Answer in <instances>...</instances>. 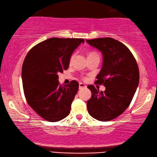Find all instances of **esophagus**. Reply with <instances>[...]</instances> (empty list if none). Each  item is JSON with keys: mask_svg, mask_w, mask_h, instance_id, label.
Masks as SVG:
<instances>
[{"mask_svg": "<svg viewBox=\"0 0 157 157\" xmlns=\"http://www.w3.org/2000/svg\"><path fill=\"white\" fill-rule=\"evenodd\" d=\"M83 88H86V86L83 83H79V89H83Z\"/></svg>", "mask_w": 157, "mask_h": 157, "instance_id": "1", "label": "esophagus"}]
</instances>
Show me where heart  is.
Listing matches in <instances>:
<instances>
[{
    "instance_id": "heart-1",
    "label": "heart",
    "mask_w": 157,
    "mask_h": 157,
    "mask_svg": "<svg viewBox=\"0 0 157 157\" xmlns=\"http://www.w3.org/2000/svg\"><path fill=\"white\" fill-rule=\"evenodd\" d=\"M93 56H98V55H97V53H96L95 52H90V53H89V55H88V57ZM74 55H72L71 57V59H70V61H71H71H73V59H74Z\"/></svg>"
}]
</instances>
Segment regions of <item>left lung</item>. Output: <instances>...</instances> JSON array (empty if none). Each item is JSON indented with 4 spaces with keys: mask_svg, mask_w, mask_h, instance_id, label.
<instances>
[{
    "mask_svg": "<svg viewBox=\"0 0 157 157\" xmlns=\"http://www.w3.org/2000/svg\"><path fill=\"white\" fill-rule=\"evenodd\" d=\"M103 54V66L96 81L104 91L89 85L91 97L87 101L89 113L98 121H111L129 106L139 81V71L134 56L125 45L111 38L86 40Z\"/></svg>",
    "mask_w": 157,
    "mask_h": 157,
    "instance_id": "8db88e82",
    "label": "left lung"
}]
</instances>
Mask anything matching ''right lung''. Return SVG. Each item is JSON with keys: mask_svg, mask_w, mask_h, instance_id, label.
<instances>
[{"mask_svg": "<svg viewBox=\"0 0 157 157\" xmlns=\"http://www.w3.org/2000/svg\"><path fill=\"white\" fill-rule=\"evenodd\" d=\"M83 38H51L33 46L25 58L22 81L28 104L46 121H61L69 114L78 83L62 86L59 74L68 69L70 59Z\"/></svg>", "mask_w": 157, "mask_h": 157, "instance_id": "right-lung-1", "label": "right lung"}]
</instances>
